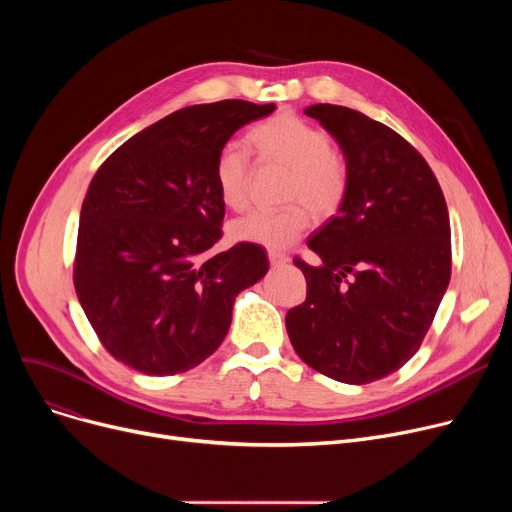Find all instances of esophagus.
I'll return each instance as SVG.
<instances>
[{
  "label": "esophagus",
  "mask_w": 512,
  "mask_h": 512,
  "mask_svg": "<svg viewBox=\"0 0 512 512\" xmlns=\"http://www.w3.org/2000/svg\"><path fill=\"white\" fill-rule=\"evenodd\" d=\"M267 257H270L272 267H280V265H286V263L290 261L288 255H282V253H278V251H270V253H267Z\"/></svg>",
  "instance_id": "esophagus-1"
}]
</instances>
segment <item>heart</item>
I'll use <instances>...</instances> for the list:
<instances>
[{
    "label": "heart",
    "instance_id": "obj_1",
    "mask_svg": "<svg viewBox=\"0 0 512 512\" xmlns=\"http://www.w3.org/2000/svg\"><path fill=\"white\" fill-rule=\"evenodd\" d=\"M249 145L263 161H272L290 172L286 180V201L278 211H251L230 224L234 240L282 251L297 242L311 226V210L315 215H332L346 197L348 172L344 159L330 147L328 132L299 118L282 112L251 128ZM213 180L222 203L230 209L247 205L249 161L238 147H224L213 164Z\"/></svg>",
    "mask_w": 512,
    "mask_h": 512
}]
</instances>
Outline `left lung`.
I'll use <instances>...</instances> for the list:
<instances>
[{"instance_id":"1","label":"left lung","mask_w":512,"mask_h":512,"mask_svg":"<svg viewBox=\"0 0 512 512\" xmlns=\"http://www.w3.org/2000/svg\"><path fill=\"white\" fill-rule=\"evenodd\" d=\"M338 143L348 172L338 213L294 259L307 299L286 313L288 338L315 371L369 384L405 365L432 326L450 282V220L419 151L351 107H305Z\"/></svg>"}]
</instances>
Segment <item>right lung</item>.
<instances>
[{
    "label": "right lung",
    "instance_id": "add662e5",
    "mask_svg": "<svg viewBox=\"0 0 512 512\" xmlns=\"http://www.w3.org/2000/svg\"><path fill=\"white\" fill-rule=\"evenodd\" d=\"M274 103L178 110L134 134L93 176L80 209L74 288L101 344L147 375L197 367L230 330L234 299L270 263L259 245L215 253L222 203L215 157Z\"/></svg>",
    "mask_w": 512,
    "mask_h": 512
}]
</instances>
